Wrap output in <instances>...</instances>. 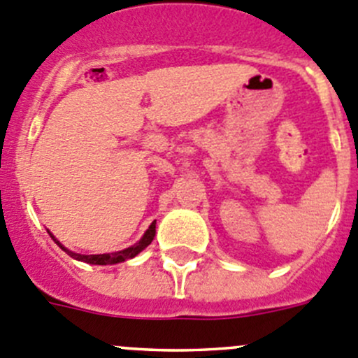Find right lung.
Returning <instances> with one entry per match:
<instances>
[{"instance_id":"right-lung-1","label":"right lung","mask_w":358,"mask_h":358,"mask_svg":"<svg viewBox=\"0 0 358 358\" xmlns=\"http://www.w3.org/2000/svg\"><path fill=\"white\" fill-rule=\"evenodd\" d=\"M154 236H155V220L152 222L150 227L147 229V232H145L143 238H141L134 246H129V248H126V250H120V252L101 253V255H80V253H73V252H69V250H66L64 246H62L61 243L54 238V236H52V239H54V241L57 243V245L61 246L64 252H68V255L73 257V259L82 260V262H87V264H99V266H106V264H119V262H124V260L136 257L141 250H145L148 245H150L152 239H154Z\"/></svg>"}]
</instances>
